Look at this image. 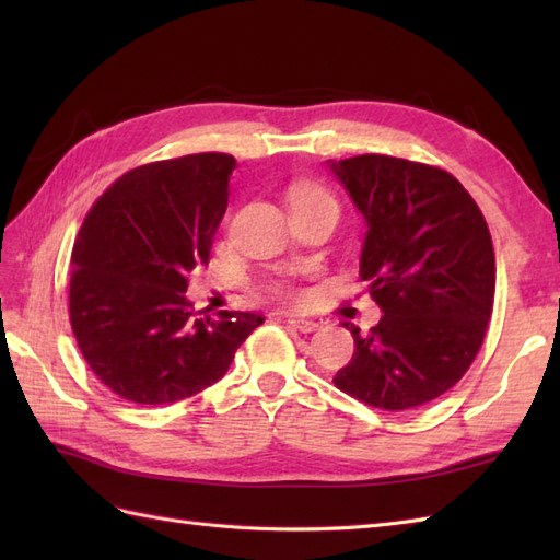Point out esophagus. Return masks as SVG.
<instances>
[{
  "label": "esophagus",
  "mask_w": 560,
  "mask_h": 560,
  "mask_svg": "<svg viewBox=\"0 0 560 560\" xmlns=\"http://www.w3.org/2000/svg\"><path fill=\"white\" fill-rule=\"evenodd\" d=\"M289 325L293 329L303 331V335H311V331H315L319 325L315 323V319H305V317H289Z\"/></svg>",
  "instance_id": "esophagus-1"
}]
</instances>
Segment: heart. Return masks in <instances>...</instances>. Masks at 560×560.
<instances>
[{
	"label": "heart",
	"instance_id": "b5f03b06",
	"mask_svg": "<svg viewBox=\"0 0 560 560\" xmlns=\"http://www.w3.org/2000/svg\"><path fill=\"white\" fill-rule=\"evenodd\" d=\"M289 199H291V207H295V205H305V201L331 199V197L319 185L301 180V183L291 185ZM273 295H277V299H281V301H301V291L289 287V283H279V287H273Z\"/></svg>",
	"mask_w": 560,
	"mask_h": 560
}]
</instances>
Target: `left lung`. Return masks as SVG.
Segmentation results:
<instances>
[{"instance_id": "left-lung-1", "label": "left lung", "mask_w": 560, "mask_h": 560, "mask_svg": "<svg viewBox=\"0 0 560 560\" xmlns=\"http://www.w3.org/2000/svg\"><path fill=\"white\" fill-rule=\"evenodd\" d=\"M368 223L361 279L385 315L335 375L349 397L409 411L457 385L493 313L495 255L483 213L438 165L363 153L331 163Z\"/></svg>"}]
</instances>
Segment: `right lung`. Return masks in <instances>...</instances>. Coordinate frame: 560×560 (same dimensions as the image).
Segmentation results:
<instances>
[{
  "label": "right lung",
  "instance_id": "right-lung-1",
  "mask_svg": "<svg viewBox=\"0 0 560 560\" xmlns=\"http://www.w3.org/2000/svg\"><path fill=\"white\" fill-rule=\"evenodd\" d=\"M235 159L207 151L139 165L93 201L71 249L69 323L117 397L159 407L217 383L265 319L197 317L189 273L209 265Z\"/></svg>",
  "mask_w": 560,
  "mask_h": 560
}]
</instances>
